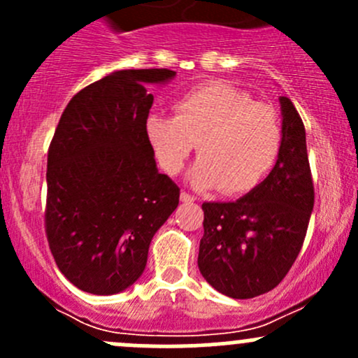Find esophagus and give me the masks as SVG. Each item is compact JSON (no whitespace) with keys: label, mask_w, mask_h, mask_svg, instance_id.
Segmentation results:
<instances>
[{"label":"esophagus","mask_w":358,"mask_h":358,"mask_svg":"<svg viewBox=\"0 0 358 358\" xmlns=\"http://www.w3.org/2000/svg\"><path fill=\"white\" fill-rule=\"evenodd\" d=\"M180 199H182V202H194L196 201V197L190 196V194L185 192V190H182V194H180Z\"/></svg>","instance_id":"1"}]
</instances>
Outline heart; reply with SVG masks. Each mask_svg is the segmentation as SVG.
Segmentation results:
<instances>
[{
	"mask_svg": "<svg viewBox=\"0 0 358 358\" xmlns=\"http://www.w3.org/2000/svg\"><path fill=\"white\" fill-rule=\"evenodd\" d=\"M173 110L175 115L149 114L143 124L154 157L168 175L182 171L197 145L194 185L239 196L256 189L277 164L284 136L279 114L243 90L202 83L175 99Z\"/></svg>",
	"mask_w": 358,
	"mask_h": 358,
	"instance_id": "heart-1",
	"label": "heart"
}]
</instances>
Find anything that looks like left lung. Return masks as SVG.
I'll use <instances>...</instances> for the list:
<instances>
[{"label": "left lung", "instance_id": "left-lung-1", "mask_svg": "<svg viewBox=\"0 0 358 358\" xmlns=\"http://www.w3.org/2000/svg\"><path fill=\"white\" fill-rule=\"evenodd\" d=\"M282 150L270 175L236 202H204L197 265L222 294L249 299L279 286L301 251L313 209L305 126L280 96Z\"/></svg>", "mask_w": 358, "mask_h": 358}]
</instances>
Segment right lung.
Segmentation results:
<instances>
[{
  "label": "right lung",
  "mask_w": 358,
  "mask_h": 358,
  "mask_svg": "<svg viewBox=\"0 0 358 358\" xmlns=\"http://www.w3.org/2000/svg\"><path fill=\"white\" fill-rule=\"evenodd\" d=\"M169 69L115 71L76 93L48 149L45 230L60 272L81 291L115 294L136 282L150 241L180 201L145 138L149 83Z\"/></svg>",
  "instance_id": "right-lung-1"
}]
</instances>
